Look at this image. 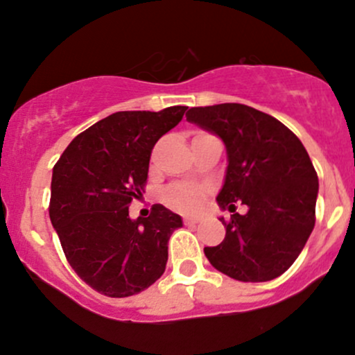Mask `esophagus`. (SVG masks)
<instances>
[{"mask_svg":"<svg viewBox=\"0 0 355 355\" xmlns=\"http://www.w3.org/2000/svg\"><path fill=\"white\" fill-rule=\"evenodd\" d=\"M184 221H185V225L192 226V225H196V223H199L200 218H199V216H185Z\"/></svg>","mask_w":355,"mask_h":355,"instance_id":"obj_1","label":"esophagus"}]
</instances>
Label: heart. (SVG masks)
Wrapping results in <instances>:
<instances>
[{"instance_id": "heart-1", "label": "heart", "mask_w": 355, "mask_h": 355, "mask_svg": "<svg viewBox=\"0 0 355 355\" xmlns=\"http://www.w3.org/2000/svg\"><path fill=\"white\" fill-rule=\"evenodd\" d=\"M163 200L170 207L177 209V211L192 212L199 209L200 204H202L204 192L197 185L177 184L166 189V192L163 193Z\"/></svg>"}]
</instances>
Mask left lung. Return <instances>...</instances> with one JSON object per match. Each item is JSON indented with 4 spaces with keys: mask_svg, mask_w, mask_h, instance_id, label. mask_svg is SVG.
<instances>
[{
    "mask_svg": "<svg viewBox=\"0 0 355 355\" xmlns=\"http://www.w3.org/2000/svg\"><path fill=\"white\" fill-rule=\"evenodd\" d=\"M190 124L225 143L227 166L218 206L233 211L241 200L246 214L219 218L226 236L206 246L207 260L241 282L279 277L304 248L313 227L318 177L303 143L272 115L241 103L193 107Z\"/></svg>",
    "mask_w": 355,
    "mask_h": 355,
    "instance_id": "8db88e82",
    "label": "left lung"
}]
</instances>
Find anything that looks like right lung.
Wrapping results in <instances>:
<instances>
[{"instance_id": "1", "label": "right lung", "mask_w": 355, "mask_h": 355, "mask_svg": "<svg viewBox=\"0 0 355 355\" xmlns=\"http://www.w3.org/2000/svg\"><path fill=\"white\" fill-rule=\"evenodd\" d=\"M185 110L115 112L74 137L52 170L51 223L69 266L100 294L132 296L165 272L182 218L155 204L132 219L129 206L143 197L153 146Z\"/></svg>"}]
</instances>
